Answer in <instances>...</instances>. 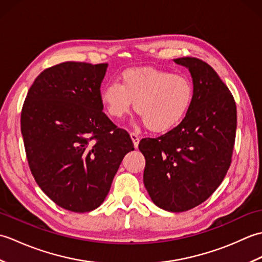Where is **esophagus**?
<instances>
[{"instance_id":"1","label":"esophagus","mask_w":262,"mask_h":262,"mask_svg":"<svg viewBox=\"0 0 262 262\" xmlns=\"http://www.w3.org/2000/svg\"><path fill=\"white\" fill-rule=\"evenodd\" d=\"M130 138L133 141V144H134V147L137 148L138 147V143H140V136L136 135L135 133H130Z\"/></svg>"}]
</instances>
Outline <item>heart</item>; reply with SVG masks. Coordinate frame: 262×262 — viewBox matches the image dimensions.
<instances>
[{"label": "heart", "instance_id": "obj_1", "mask_svg": "<svg viewBox=\"0 0 262 262\" xmlns=\"http://www.w3.org/2000/svg\"><path fill=\"white\" fill-rule=\"evenodd\" d=\"M193 96V83L186 74L157 68H136L122 72L120 83L114 81L105 84L100 100L113 119L126 116L134 102L135 113L148 129L164 133L185 118Z\"/></svg>", "mask_w": 262, "mask_h": 262}]
</instances>
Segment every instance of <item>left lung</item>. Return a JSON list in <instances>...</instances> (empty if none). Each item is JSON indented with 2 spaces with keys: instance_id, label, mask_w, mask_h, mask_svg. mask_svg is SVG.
Listing matches in <instances>:
<instances>
[{
  "instance_id": "1",
  "label": "left lung",
  "mask_w": 262,
  "mask_h": 262,
  "mask_svg": "<svg viewBox=\"0 0 262 262\" xmlns=\"http://www.w3.org/2000/svg\"><path fill=\"white\" fill-rule=\"evenodd\" d=\"M194 86L193 101L173 129L143 138L144 185L152 202L180 213L204 203L223 181L232 161L236 133V104L229 88L202 59L181 57Z\"/></svg>"
}]
</instances>
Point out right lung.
<instances>
[{
    "mask_svg": "<svg viewBox=\"0 0 262 262\" xmlns=\"http://www.w3.org/2000/svg\"><path fill=\"white\" fill-rule=\"evenodd\" d=\"M108 64L65 62L32 83L21 111L27 160L37 185L59 207L85 213L107 196L130 136L102 109Z\"/></svg>",
    "mask_w": 262,
    "mask_h": 262,
    "instance_id": "1",
    "label": "right lung"
}]
</instances>
